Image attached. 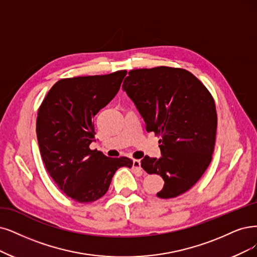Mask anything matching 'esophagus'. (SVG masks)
I'll return each instance as SVG.
<instances>
[{
    "mask_svg": "<svg viewBox=\"0 0 257 257\" xmlns=\"http://www.w3.org/2000/svg\"><path fill=\"white\" fill-rule=\"evenodd\" d=\"M132 167H134L136 172L142 173V167H141V161L140 160H134V162H132Z\"/></svg>",
    "mask_w": 257,
    "mask_h": 257,
    "instance_id": "obj_1",
    "label": "esophagus"
}]
</instances>
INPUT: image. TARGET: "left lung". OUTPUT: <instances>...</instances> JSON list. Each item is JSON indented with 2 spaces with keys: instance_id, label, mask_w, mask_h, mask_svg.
I'll return each mask as SVG.
<instances>
[{
  "instance_id": "obj_1",
  "label": "left lung",
  "mask_w": 257,
  "mask_h": 257,
  "mask_svg": "<svg viewBox=\"0 0 257 257\" xmlns=\"http://www.w3.org/2000/svg\"><path fill=\"white\" fill-rule=\"evenodd\" d=\"M123 91L159 140L161 158L146 156L141 166L164 180L157 196L169 199L192 188L205 173L214 153L217 112L212 94L184 69L157 66L129 71Z\"/></svg>"
}]
</instances>
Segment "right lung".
I'll use <instances>...</instances> for the list:
<instances>
[{"instance_id":"add662e5","label":"right lung","mask_w":257,"mask_h":257,"mask_svg":"<svg viewBox=\"0 0 257 257\" xmlns=\"http://www.w3.org/2000/svg\"><path fill=\"white\" fill-rule=\"evenodd\" d=\"M126 74L122 70L62 78L38 110L37 139L47 173L60 191L79 203L102 197L116 170L132 166L129 158H109L90 149L93 118L115 96Z\"/></svg>"}]
</instances>
